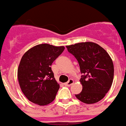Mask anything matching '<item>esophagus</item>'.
Listing matches in <instances>:
<instances>
[{
    "mask_svg": "<svg viewBox=\"0 0 126 126\" xmlns=\"http://www.w3.org/2000/svg\"><path fill=\"white\" fill-rule=\"evenodd\" d=\"M74 83V80L72 79H69V81L67 82H66L65 84L66 85V86H70L72 84Z\"/></svg>",
    "mask_w": 126,
    "mask_h": 126,
    "instance_id": "1",
    "label": "esophagus"
}]
</instances>
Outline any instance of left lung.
Returning <instances> with one entry per match:
<instances>
[{
    "instance_id": "left-lung-1",
    "label": "left lung",
    "mask_w": 126,
    "mask_h": 126,
    "mask_svg": "<svg viewBox=\"0 0 126 126\" xmlns=\"http://www.w3.org/2000/svg\"><path fill=\"white\" fill-rule=\"evenodd\" d=\"M79 63L82 84L76 98L86 104L103 99L110 89L114 76V67L110 56L98 44L86 42L66 46Z\"/></svg>"
}]
</instances>
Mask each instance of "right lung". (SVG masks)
Listing matches in <instances>:
<instances>
[{"instance_id":"1","label":"right lung","mask_w":126,"mask_h":126,"mask_svg":"<svg viewBox=\"0 0 126 126\" xmlns=\"http://www.w3.org/2000/svg\"><path fill=\"white\" fill-rule=\"evenodd\" d=\"M64 49V47L38 44L23 55L18 67V80L30 101L47 105L55 100L59 84L55 80L51 65Z\"/></svg>"}]
</instances>
